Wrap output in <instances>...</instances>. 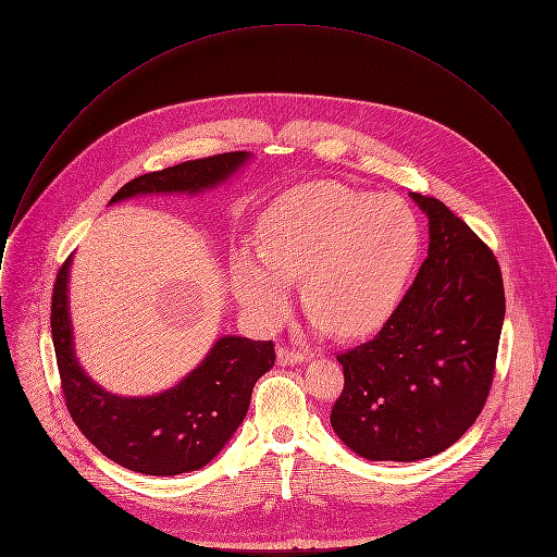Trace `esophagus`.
I'll list each match as a JSON object with an SVG mask.
<instances>
[{
	"label": "esophagus",
	"instance_id": "obj_1",
	"mask_svg": "<svg viewBox=\"0 0 557 557\" xmlns=\"http://www.w3.org/2000/svg\"><path fill=\"white\" fill-rule=\"evenodd\" d=\"M301 361H304V352H299L295 348H286V346L277 348V363L280 366H293V363H301Z\"/></svg>",
	"mask_w": 557,
	"mask_h": 557
}]
</instances>
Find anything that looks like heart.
<instances>
[{"mask_svg":"<svg viewBox=\"0 0 557 557\" xmlns=\"http://www.w3.org/2000/svg\"><path fill=\"white\" fill-rule=\"evenodd\" d=\"M260 253L233 260V290L258 320L288 310L290 282L342 335L372 331L399 304L419 251V224L396 196H372L335 181L284 191L262 213Z\"/></svg>","mask_w":557,"mask_h":557,"instance_id":"1","label":"heart"}]
</instances>
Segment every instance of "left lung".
<instances>
[{
    "label": "left lung",
    "instance_id": "1",
    "mask_svg": "<svg viewBox=\"0 0 557 557\" xmlns=\"http://www.w3.org/2000/svg\"><path fill=\"white\" fill-rule=\"evenodd\" d=\"M430 220L421 271L374 339L337 361V436L368 460L412 462L454 445L483 412L505 320L494 251L438 198L412 194Z\"/></svg>",
    "mask_w": 557,
    "mask_h": 557
}]
</instances>
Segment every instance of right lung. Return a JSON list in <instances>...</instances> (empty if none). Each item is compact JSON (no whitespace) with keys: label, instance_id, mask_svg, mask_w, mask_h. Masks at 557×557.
<instances>
[{"label":"right lung","instance_id":"obj_1","mask_svg":"<svg viewBox=\"0 0 557 557\" xmlns=\"http://www.w3.org/2000/svg\"><path fill=\"white\" fill-rule=\"evenodd\" d=\"M226 151L187 161L125 183L110 202L158 191H200L224 181L247 161ZM67 267L57 271L50 329L65 408L82 434L110 460L147 475H176L205 467L247 417L256 381L275 363L273 342L222 337L207 359L176 387L121 399L103 392L78 368L67 317Z\"/></svg>","mask_w":557,"mask_h":557}]
</instances>
